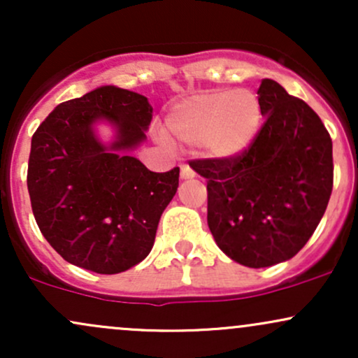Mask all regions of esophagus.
Here are the masks:
<instances>
[{
    "label": "esophagus",
    "instance_id": "esophagus-1",
    "mask_svg": "<svg viewBox=\"0 0 358 358\" xmlns=\"http://www.w3.org/2000/svg\"><path fill=\"white\" fill-rule=\"evenodd\" d=\"M180 170H182V171H180V175H182L183 180L193 178V176H195V171H193L188 165H182V166H180Z\"/></svg>",
    "mask_w": 358,
    "mask_h": 358
}]
</instances>
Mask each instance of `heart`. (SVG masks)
Wrapping results in <instances>:
<instances>
[{
	"label": "heart",
	"mask_w": 358,
	"mask_h": 358,
	"mask_svg": "<svg viewBox=\"0 0 358 358\" xmlns=\"http://www.w3.org/2000/svg\"><path fill=\"white\" fill-rule=\"evenodd\" d=\"M261 104L249 90H212L180 102L166 127L180 141L200 145L212 158L231 159L248 151L261 126Z\"/></svg>",
	"instance_id": "1"
}]
</instances>
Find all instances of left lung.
Returning <instances> with one entry per match:
<instances>
[{
  "label": "left lung",
  "mask_w": 358,
  "mask_h": 358,
  "mask_svg": "<svg viewBox=\"0 0 358 358\" xmlns=\"http://www.w3.org/2000/svg\"><path fill=\"white\" fill-rule=\"evenodd\" d=\"M264 124L237 158L192 159L207 178V222L217 245L239 264L268 268L305 248L331 188L334 151L327 127L305 101L262 79Z\"/></svg>",
  "instance_id": "obj_1"
}]
</instances>
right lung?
I'll return each mask as SVG.
<instances>
[{"label":"right lung","mask_w":358,"mask_h":358,"mask_svg":"<svg viewBox=\"0 0 358 358\" xmlns=\"http://www.w3.org/2000/svg\"><path fill=\"white\" fill-rule=\"evenodd\" d=\"M97 118L118 127L113 147L93 136ZM151 119L145 96L104 85L62 102L35 131L27 173L31 210L48 244L71 264L117 274L153 248L180 168L156 173L134 156L117 153L146 138Z\"/></svg>","instance_id":"right-lung-1"}]
</instances>
